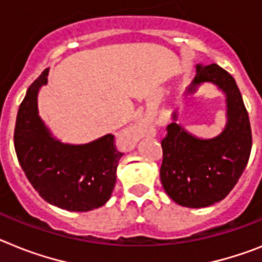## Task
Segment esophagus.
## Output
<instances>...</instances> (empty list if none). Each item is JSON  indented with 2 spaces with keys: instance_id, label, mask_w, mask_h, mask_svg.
Returning <instances> with one entry per match:
<instances>
[{
  "instance_id": "34e87169",
  "label": "esophagus",
  "mask_w": 262,
  "mask_h": 262,
  "mask_svg": "<svg viewBox=\"0 0 262 262\" xmlns=\"http://www.w3.org/2000/svg\"><path fill=\"white\" fill-rule=\"evenodd\" d=\"M153 132L151 126H150L147 122H141V124L136 125L133 128L125 130L124 133L121 134V138L125 141V144L133 145L134 142H137L138 140H141L142 137H146V136H150Z\"/></svg>"
}]
</instances>
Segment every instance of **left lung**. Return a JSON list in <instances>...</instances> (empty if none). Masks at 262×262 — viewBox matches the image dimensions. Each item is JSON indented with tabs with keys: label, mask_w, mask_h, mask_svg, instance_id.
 <instances>
[{
	"label": "left lung",
	"mask_w": 262,
	"mask_h": 262,
	"mask_svg": "<svg viewBox=\"0 0 262 262\" xmlns=\"http://www.w3.org/2000/svg\"><path fill=\"white\" fill-rule=\"evenodd\" d=\"M203 83H212L226 95L227 124L219 136L199 138L177 122L167 126L162 140L161 182L175 203L190 208L208 207L223 200L247 167L252 130L235 79L217 64L196 66V75L186 95Z\"/></svg>",
	"instance_id": "left-lung-1"
}]
</instances>
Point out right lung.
<instances>
[{"label":"right lung","mask_w":262,"mask_h":262,"mask_svg":"<svg viewBox=\"0 0 262 262\" xmlns=\"http://www.w3.org/2000/svg\"><path fill=\"white\" fill-rule=\"evenodd\" d=\"M49 70L31 84L19 105L14 147L27 179L50 204L75 212L95 210L111 199L122 157L113 134L83 145L63 144L38 115V92Z\"/></svg>","instance_id":"obj_1"}]
</instances>
